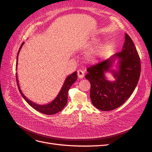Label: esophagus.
Wrapping results in <instances>:
<instances>
[{"label":"esophagus","mask_w":152,"mask_h":152,"mask_svg":"<svg viewBox=\"0 0 152 152\" xmlns=\"http://www.w3.org/2000/svg\"><path fill=\"white\" fill-rule=\"evenodd\" d=\"M77 75L78 77H79V78H80V79H82V78H84V72L83 70H79L77 71Z\"/></svg>","instance_id":"obj_1"}]
</instances>
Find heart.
Masks as SVG:
<instances>
[{
  "instance_id": "b5f03b06",
  "label": "heart",
  "mask_w": 152,
  "mask_h": 152,
  "mask_svg": "<svg viewBox=\"0 0 152 152\" xmlns=\"http://www.w3.org/2000/svg\"><path fill=\"white\" fill-rule=\"evenodd\" d=\"M98 42L97 39H92L91 40L88 41L85 44L86 48H89L95 45ZM109 49V45L107 44H102L98 45L94 50H91L88 54H87L86 58L87 60L90 62H96L98 59L102 57V55L104 54L108 51Z\"/></svg>"
}]
</instances>
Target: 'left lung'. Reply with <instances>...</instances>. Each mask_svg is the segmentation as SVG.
Returning a JSON list of instances; mask_svg holds the SVG:
<instances>
[{
    "label": "left lung",
    "instance_id": "8db88e82",
    "mask_svg": "<svg viewBox=\"0 0 152 152\" xmlns=\"http://www.w3.org/2000/svg\"><path fill=\"white\" fill-rule=\"evenodd\" d=\"M87 71L86 79L91 83L90 98L94 107L102 111L121 107L134 92L141 73L140 58L130 37L125 34L121 53L89 67ZM106 72L112 73L115 80H108Z\"/></svg>",
    "mask_w": 152,
    "mask_h": 152
}]
</instances>
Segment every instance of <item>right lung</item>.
<instances>
[{
    "instance_id": "obj_1",
    "label": "right lung",
    "mask_w": 152,
    "mask_h": 152,
    "mask_svg": "<svg viewBox=\"0 0 152 152\" xmlns=\"http://www.w3.org/2000/svg\"><path fill=\"white\" fill-rule=\"evenodd\" d=\"M25 42H23L21 45V46L19 49V50L18 52V55L16 58V70H17V65H18V55H19L20 50L23 45ZM16 82L17 85L18 87V89H19L20 93L22 97L26 101V102L28 103L29 105H30L32 108H34L35 110H37L38 112L42 113L43 114L45 115H53L56 114L63 109V108L65 107L67 103L68 100V90L70 89V87L74 83V82L77 79V72H74L72 73V74L69 75L65 80L64 84L61 87L60 91L59 92V93L56 96V97L51 102L49 103L48 104H37L33 102H31L30 99L27 98L26 96L23 93L20 89V86L19 84V81L18 79V75L17 73H16Z\"/></svg>"
}]
</instances>
